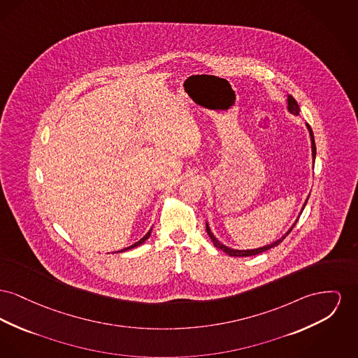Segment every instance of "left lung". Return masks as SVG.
<instances>
[{
  "instance_id": "obj_1",
  "label": "left lung",
  "mask_w": 358,
  "mask_h": 358,
  "mask_svg": "<svg viewBox=\"0 0 358 358\" xmlns=\"http://www.w3.org/2000/svg\"><path fill=\"white\" fill-rule=\"evenodd\" d=\"M287 103H288V106H287V108H288V112H289V113H292V115H299L300 108H299L297 101L294 100L292 96H289V94H288ZM306 127H307V129H308L310 139H311V154H313V161H315L316 148L315 139H314V132H313L311 127L308 126L307 123H306ZM308 197H310V196H307V199H306V201H304V204H303V207H301V210H300V213H299V215H301V212L304 210V207H306V204H307V201H308ZM297 219H299V216H297ZM297 219L294 220V223L291 226V229H289L288 231L285 232L281 238H278L277 241H274V242L269 243V245H265V246H261V248H257V249H231V248H229V246L223 245V243H222V242H220V241L213 235V232L210 231V224H208V222H207V224H206V226H207L208 236H210L212 243L215 245V248L220 249L222 252H224L226 254L231 255V257H250V255H255V254H259V252H266V250H269V249H272V248H275L277 245H280V243L284 241V238H285L289 232L292 231V229H294V224H296V222H297Z\"/></svg>"
}]
</instances>
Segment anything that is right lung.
<instances>
[{"label": "right lung", "instance_id": "right-lung-1", "mask_svg": "<svg viewBox=\"0 0 358 358\" xmlns=\"http://www.w3.org/2000/svg\"><path fill=\"white\" fill-rule=\"evenodd\" d=\"M151 231H152V227L148 230V234L142 238V239H139L138 242H135L134 245H131V246H128V248H126V249H122V250H119V252H127V250H131V249H134V248H136V246H139V245H142V243H145L146 241H148V238H150V235H151Z\"/></svg>", "mask_w": 358, "mask_h": 358}]
</instances>
